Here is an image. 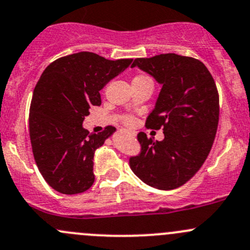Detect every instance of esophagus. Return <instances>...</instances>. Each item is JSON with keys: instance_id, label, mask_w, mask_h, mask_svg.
<instances>
[{"instance_id": "1", "label": "esophagus", "mask_w": 250, "mask_h": 250, "mask_svg": "<svg viewBox=\"0 0 250 250\" xmlns=\"http://www.w3.org/2000/svg\"><path fill=\"white\" fill-rule=\"evenodd\" d=\"M125 133H128V134H130V135H132V137H135V133H129V132H125Z\"/></svg>"}]
</instances>
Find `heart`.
Returning a JSON list of instances; mask_svg holds the SVG:
<instances>
[{
  "instance_id": "heart-1",
  "label": "heart",
  "mask_w": 250,
  "mask_h": 250,
  "mask_svg": "<svg viewBox=\"0 0 250 250\" xmlns=\"http://www.w3.org/2000/svg\"><path fill=\"white\" fill-rule=\"evenodd\" d=\"M139 77H144V76H139ZM135 78H137V77H135ZM132 118H130V117H127V118H125V122H127V123H132Z\"/></svg>"
}]
</instances>
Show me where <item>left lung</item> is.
Instances as JSON below:
<instances>
[{"mask_svg": "<svg viewBox=\"0 0 250 250\" xmlns=\"http://www.w3.org/2000/svg\"><path fill=\"white\" fill-rule=\"evenodd\" d=\"M132 67L162 85L146 127L163 128L165 139L140 132L141 152L130 157V168L147 185L174 190L195 176L210 152L219 122L215 82L202 62L174 53L138 58Z\"/></svg>", "mask_w": 250, "mask_h": 250, "instance_id": "8db88e82", "label": "left lung"}]
</instances>
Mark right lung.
Returning a JSON list of instances; mask_svg holds the SVG:
<instances>
[{
	"label": "right lung",
	"instance_id": "right-lung-1",
	"mask_svg": "<svg viewBox=\"0 0 250 250\" xmlns=\"http://www.w3.org/2000/svg\"><path fill=\"white\" fill-rule=\"evenodd\" d=\"M132 62L80 52L53 62L40 77L30 106V140L39 170L58 192L76 195L94 183V152L116 128L95 134L83 121L102 104L100 90Z\"/></svg>",
	"mask_w": 250,
	"mask_h": 250
}]
</instances>
